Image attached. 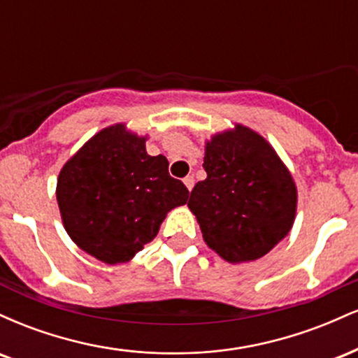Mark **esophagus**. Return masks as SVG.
Listing matches in <instances>:
<instances>
[{
	"mask_svg": "<svg viewBox=\"0 0 358 358\" xmlns=\"http://www.w3.org/2000/svg\"><path fill=\"white\" fill-rule=\"evenodd\" d=\"M183 183H185V187L188 188V190H192V188H193V185H195V178H193L192 175L185 176V178H183Z\"/></svg>",
	"mask_w": 358,
	"mask_h": 358,
	"instance_id": "1",
	"label": "esophagus"
}]
</instances>
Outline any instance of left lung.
I'll return each instance as SVG.
<instances>
[{
  "mask_svg": "<svg viewBox=\"0 0 358 358\" xmlns=\"http://www.w3.org/2000/svg\"><path fill=\"white\" fill-rule=\"evenodd\" d=\"M207 178L193 187L188 207L203 239L229 262L256 261L289 232L296 187L274 150L237 126L207 143Z\"/></svg>",
  "mask_w": 358,
  "mask_h": 358,
  "instance_id": "8db88e82",
  "label": "left lung"
}]
</instances>
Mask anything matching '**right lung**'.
<instances>
[{
  "mask_svg": "<svg viewBox=\"0 0 358 358\" xmlns=\"http://www.w3.org/2000/svg\"><path fill=\"white\" fill-rule=\"evenodd\" d=\"M188 193L168 173L165 156L148 155L145 138L121 124L90 139L57 182L65 231L108 264L129 261L153 241L166 212L187 203Z\"/></svg>",
  "mask_w": 358,
  "mask_h": 358,
  "instance_id": "1",
  "label": "right lung"
}]
</instances>
